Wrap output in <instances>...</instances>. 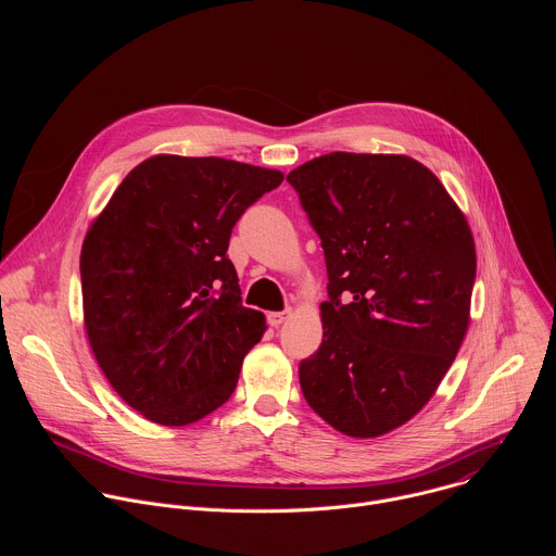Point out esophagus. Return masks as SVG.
Returning a JSON list of instances; mask_svg holds the SVG:
<instances>
[{
    "label": "esophagus",
    "mask_w": 556,
    "mask_h": 556,
    "mask_svg": "<svg viewBox=\"0 0 556 556\" xmlns=\"http://www.w3.org/2000/svg\"><path fill=\"white\" fill-rule=\"evenodd\" d=\"M288 316H290V309H283V312H268L266 319H268V324H270L273 328H279L281 324H286Z\"/></svg>",
    "instance_id": "esophagus-1"
}]
</instances>
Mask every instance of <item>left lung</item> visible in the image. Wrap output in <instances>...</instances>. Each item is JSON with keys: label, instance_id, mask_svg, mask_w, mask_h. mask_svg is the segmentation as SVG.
<instances>
[{"label": "left lung", "instance_id": "obj_1", "mask_svg": "<svg viewBox=\"0 0 556 556\" xmlns=\"http://www.w3.org/2000/svg\"><path fill=\"white\" fill-rule=\"evenodd\" d=\"M321 247L324 341L299 365L307 405L337 431L378 438L412 420L464 341L475 242L418 161L334 151L286 178Z\"/></svg>", "mask_w": 556, "mask_h": 556}]
</instances>
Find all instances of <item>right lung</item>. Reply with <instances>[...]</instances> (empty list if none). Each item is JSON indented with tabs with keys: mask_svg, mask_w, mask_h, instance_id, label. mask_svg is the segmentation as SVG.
<instances>
[{
	"mask_svg": "<svg viewBox=\"0 0 556 556\" xmlns=\"http://www.w3.org/2000/svg\"><path fill=\"white\" fill-rule=\"evenodd\" d=\"M281 172L153 155L127 174L81 249L84 319L99 367L147 420L185 427L222 407L264 314L242 305L232 226Z\"/></svg>",
	"mask_w": 556,
	"mask_h": 556,
	"instance_id": "1",
	"label": "right lung"
}]
</instances>
